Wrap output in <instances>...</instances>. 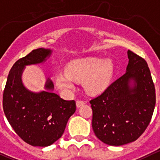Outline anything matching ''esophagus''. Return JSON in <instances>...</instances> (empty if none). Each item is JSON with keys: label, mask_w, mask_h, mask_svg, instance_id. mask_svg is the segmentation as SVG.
<instances>
[{"label": "esophagus", "mask_w": 160, "mask_h": 160, "mask_svg": "<svg viewBox=\"0 0 160 160\" xmlns=\"http://www.w3.org/2000/svg\"><path fill=\"white\" fill-rule=\"evenodd\" d=\"M86 104L84 101H82V100H78L77 102H76V107L78 108L82 107V105H84V104Z\"/></svg>", "instance_id": "esophagus-1"}]
</instances>
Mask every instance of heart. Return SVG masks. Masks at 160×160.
Masks as SVG:
<instances>
[{
    "mask_svg": "<svg viewBox=\"0 0 160 160\" xmlns=\"http://www.w3.org/2000/svg\"><path fill=\"white\" fill-rule=\"evenodd\" d=\"M65 71L56 77L59 89L69 92L74 89V82L82 81L85 90L91 95H96L109 86L115 72V65L108 59L86 57L68 63Z\"/></svg>",
    "mask_w": 160,
    "mask_h": 160,
    "instance_id": "obj_1",
    "label": "heart"
}]
</instances>
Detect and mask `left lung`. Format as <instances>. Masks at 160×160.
Listing matches in <instances>:
<instances>
[{"label":"left lung","instance_id":"1","mask_svg":"<svg viewBox=\"0 0 160 160\" xmlns=\"http://www.w3.org/2000/svg\"><path fill=\"white\" fill-rule=\"evenodd\" d=\"M127 56L126 73L90 100L92 130L108 145L136 141L149 124L156 105V90L147 63L130 50Z\"/></svg>","mask_w":160,"mask_h":160}]
</instances>
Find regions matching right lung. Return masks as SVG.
Instances as JSON below:
<instances>
[{
    "mask_svg": "<svg viewBox=\"0 0 160 160\" xmlns=\"http://www.w3.org/2000/svg\"><path fill=\"white\" fill-rule=\"evenodd\" d=\"M52 54L51 48L33 50L14 63L9 71L4 94L3 109L16 133L32 146L47 147L61 138L70 117L75 112L74 100H65L54 93L49 78L44 90L33 92L23 84L26 67L44 63Z\"/></svg>",
    "mask_w": 160,
    "mask_h": 160,
    "instance_id": "add662e5",
    "label": "right lung"
}]
</instances>
